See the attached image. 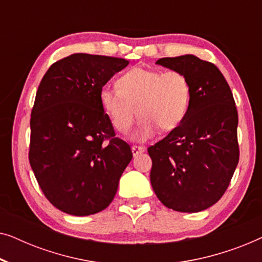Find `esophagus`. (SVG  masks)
Instances as JSON below:
<instances>
[{"label": "esophagus", "mask_w": 262, "mask_h": 262, "mask_svg": "<svg viewBox=\"0 0 262 262\" xmlns=\"http://www.w3.org/2000/svg\"><path fill=\"white\" fill-rule=\"evenodd\" d=\"M131 150H132V154H134V156H136V155H138V154L144 152L145 148L144 146H139V145H132Z\"/></svg>", "instance_id": "34e87169"}]
</instances>
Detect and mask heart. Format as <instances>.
<instances>
[{
  "label": "heart",
  "mask_w": 262,
  "mask_h": 262,
  "mask_svg": "<svg viewBox=\"0 0 262 262\" xmlns=\"http://www.w3.org/2000/svg\"><path fill=\"white\" fill-rule=\"evenodd\" d=\"M191 82L180 70L134 68L120 75L117 85H103L100 103L117 131L126 134L141 116L135 139L145 141L156 131H173L187 116Z\"/></svg>",
  "instance_id": "heart-1"
}]
</instances>
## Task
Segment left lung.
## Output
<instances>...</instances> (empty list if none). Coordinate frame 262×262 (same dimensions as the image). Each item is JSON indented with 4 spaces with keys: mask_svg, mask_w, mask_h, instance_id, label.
<instances>
[{
    "mask_svg": "<svg viewBox=\"0 0 262 262\" xmlns=\"http://www.w3.org/2000/svg\"><path fill=\"white\" fill-rule=\"evenodd\" d=\"M180 70L191 82L187 116L149 146L150 181L160 202L179 212H199L222 198L237 167L238 114L223 74L193 55L156 62Z\"/></svg>",
    "mask_w": 262,
    "mask_h": 262,
    "instance_id": "1",
    "label": "left lung"
}]
</instances>
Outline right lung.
Segmentation results:
<instances>
[{
    "mask_svg": "<svg viewBox=\"0 0 262 262\" xmlns=\"http://www.w3.org/2000/svg\"><path fill=\"white\" fill-rule=\"evenodd\" d=\"M127 59L74 53L53 63L31 113L28 160L46 199L63 212L105 210L132 160L100 103V91Z\"/></svg>",
    "mask_w": 262,
    "mask_h": 262,
    "instance_id": "add662e5",
    "label": "right lung"
}]
</instances>
